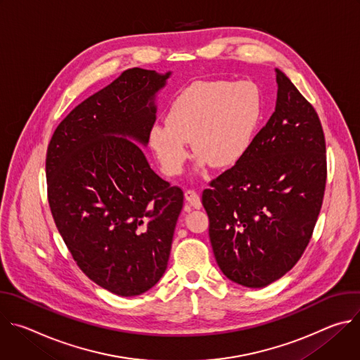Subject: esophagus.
<instances>
[{
  "mask_svg": "<svg viewBox=\"0 0 360 360\" xmlns=\"http://www.w3.org/2000/svg\"><path fill=\"white\" fill-rule=\"evenodd\" d=\"M185 199L188 200V203L191 205V207L195 208V210H199V208L202 207L200 198H199V195H198L193 189H188V191L185 192Z\"/></svg>",
  "mask_w": 360,
  "mask_h": 360,
  "instance_id": "esophagus-1",
  "label": "esophagus"
}]
</instances>
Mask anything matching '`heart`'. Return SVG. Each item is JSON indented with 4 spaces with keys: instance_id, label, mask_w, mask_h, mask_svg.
Wrapping results in <instances>:
<instances>
[{
    "instance_id": "heart-1",
    "label": "heart",
    "mask_w": 360,
    "mask_h": 360,
    "mask_svg": "<svg viewBox=\"0 0 360 360\" xmlns=\"http://www.w3.org/2000/svg\"><path fill=\"white\" fill-rule=\"evenodd\" d=\"M264 114L265 98L256 82L198 81L174 96L167 122H153L148 141L168 176L184 171L189 141L200 167L229 168L246 157Z\"/></svg>"
}]
</instances>
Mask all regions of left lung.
<instances>
[{
	"label": "left lung",
	"instance_id": "1",
	"mask_svg": "<svg viewBox=\"0 0 360 360\" xmlns=\"http://www.w3.org/2000/svg\"><path fill=\"white\" fill-rule=\"evenodd\" d=\"M275 72V112L246 157L202 193L218 266L246 288H265L296 265L326 185L321 120L290 79Z\"/></svg>",
	"mask_w": 360,
	"mask_h": 360
}]
</instances>
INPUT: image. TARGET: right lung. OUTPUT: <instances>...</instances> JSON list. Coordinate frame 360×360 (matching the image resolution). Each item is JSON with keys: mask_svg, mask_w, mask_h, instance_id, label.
Instances as JSON below:
<instances>
[{"mask_svg": "<svg viewBox=\"0 0 360 360\" xmlns=\"http://www.w3.org/2000/svg\"><path fill=\"white\" fill-rule=\"evenodd\" d=\"M171 72L131 68L75 107L46 149L48 202L79 269L118 296L165 274L184 192L153 172L142 149L155 95Z\"/></svg>", "mask_w": 360, "mask_h": 360, "instance_id": "right-lung-1", "label": "right lung"}]
</instances>
